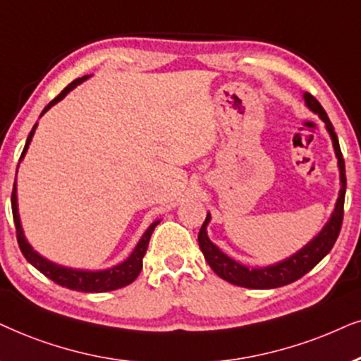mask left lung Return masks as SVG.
<instances>
[{
	"instance_id": "1",
	"label": "left lung",
	"mask_w": 361,
	"mask_h": 361,
	"mask_svg": "<svg viewBox=\"0 0 361 361\" xmlns=\"http://www.w3.org/2000/svg\"><path fill=\"white\" fill-rule=\"evenodd\" d=\"M305 103L312 109L313 113H317L318 116L325 121L328 133H330L333 140V148H335L336 158H338V166H340V181H341V190L338 202H336L335 212H333L330 221L326 223V226L320 231V235L317 238H313L305 248L300 250L298 253H295L293 257L283 259V262L271 264L267 268H248L243 264L236 263L235 259L226 257L225 253L218 248L216 245H213L209 241L207 235V225L209 221V213L207 214V220L202 225V230L198 233V243L200 248L204 255L212 270L216 273L218 276L223 280L231 283V285L243 286V288H253V290H268V288H278V286H285L288 283H293L302 278L303 275L317 267L323 258L330 253V250L335 245L336 238H338L341 223H343V204H345V191H346V175H345V161L343 154H341L338 136H336L333 125L328 118L326 111L323 106L318 103V99L310 94L308 91L303 93Z\"/></svg>"
}]
</instances>
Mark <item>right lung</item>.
Returning a JSON list of instances; mask_svg holds the SVG:
<instances>
[{
	"instance_id": "1",
	"label": "right lung",
	"mask_w": 361,
	"mask_h": 361,
	"mask_svg": "<svg viewBox=\"0 0 361 361\" xmlns=\"http://www.w3.org/2000/svg\"><path fill=\"white\" fill-rule=\"evenodd\" d=\"M86 78H88V76H83V78L71 81V83L68 85L56 98L51 99V102L44 106L41 115H44V113H47L48 109L53 106V104H56L59 99L65 98L66 94L70 93L73 88H75V86H78L81 81H85ZM35 130H36V125L33 126V130H31V133L28 135V140H26V145H25V149H23V153H21V158L25 157L26 149H28V147H30V141H31V138H33ZM18 166H20V163H18ZM11 208H13V221H15V226H16V240H18V245H20L23 257L28 259V262L33 264L36 270H39L44 276H48L49 280H53L54 283H58V285H61V286H66V288H70V290L85 291V293H103V291H113V290L123 288V286L130 285V283H133L136 280V276L140 275L141 268H143V257H145V253H147L149 238H152L154 226L159 223V221H154L153 225L149 226L147 231H145V235L141 236V240L138 241V245H136L133 253H131L123 263L116 264V267H113V268H108V270L85 271V270H71V268L58 267V264L48 262V259L39 257V255L36 253L33 248H31L28 241L25 240V235H23L21 223H20V214H18L16 180H15V185H13Z\"/></svg>"
}]
</instances>
